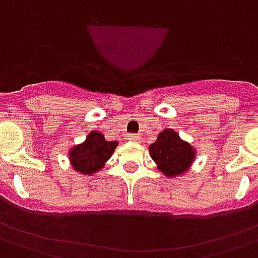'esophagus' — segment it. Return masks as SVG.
<instances>
[{"label": "esophagus", "instance_id": "esophagus-1", "mask_svg": "<svg viewBox=\"0 0 258 258\" xmlns=\"http://www.w3.org/2000/svg\"><path fill=\"white\" fill-rule=\"evenodd\" d=\"M127 140H131V142H140L142 139L139 135H135V133H131V135H127Z\"/></svg>", "mask_w": 258, "mask_h": 258}]
</instances>
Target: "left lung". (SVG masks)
Returning <instances> with one entry per match:
<instances>
[{
	"label": "left lung",
	"mask_w": 258,
	"mask_h": 258,
	"mask_svg": "<svg viewBox=\"0 0 258 258\" xmlns=\"http://www.w3.org/2000/svg\"><path fill=\"white\" fill-rule=\"evenodd\" d=\"M148 150L158 169L168 177H176L188 172L197 155L195 148L184 142L173 129L161 132Z\"/></svg>",
	"instance_id": "1"
}]
</instances>
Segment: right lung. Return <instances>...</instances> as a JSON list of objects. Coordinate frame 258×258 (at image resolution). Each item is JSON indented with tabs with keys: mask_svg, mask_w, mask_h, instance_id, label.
Here are the masks:
<instances>
[{
	"mask_svg": "<svg viewBox=\"0 0 258 258\" xmlns=\"http://www.w3.org/2000/svg\"><path fill=\"white\" fill-rule=\"evenodd\" d=\"M118 146L116 142H107L100 132L92 131L86 140L74 146L69 152V159L75 172L81 174H93L104 168Z\"/></svg>",
	"mask_w": 258,
	"mask_h": 258,
	"instance_id": "1",
	"label": "right lung"
}]
</instances>
